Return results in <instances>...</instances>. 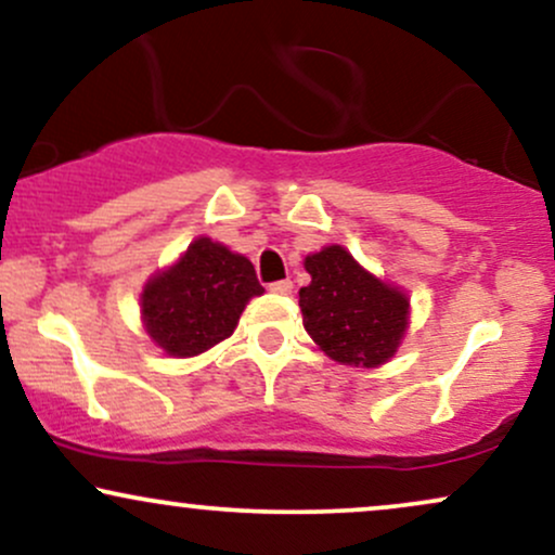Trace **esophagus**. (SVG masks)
Masks as SVG:
<instances>
[{
  "mask_svg": "<svg viewBox=\"0 0 555 555\" xmlns=\"http://www.w3.org/2000/svg\"><path fill=\"white\" fill-rule=\"evenodd\" d=\"M270 291L272 293H280V296H291V293H293V280H275V283H270Z\"/></svg>",
  "mask_w": 555,
  "mask_h": 555,
  "instance_id": "obj_1",
  "label": "esophagus"
}]
</instances>
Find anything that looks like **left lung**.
Listing matches in <instances>:
<instances>
[{
  "mask_svg": "<svg viewBox=\"0 0 555 555\" xmlns=\"http://www.w3.org/2000/svg\"><path fill=\"white\" fill-rule=\"evenodd\" d=\"M311 285L300 288V311L311 339L345 365L375 367L393 358L406 332L409 300L354 262L341 246L306 257Z\"/></svg>",
  "mask_w": 555,
  "mask_h": 555,
  "instance_id": "1",
  "label": "left lung"
}]
</instances>
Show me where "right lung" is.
Masks as SVG:
<instances>
[{
    "mask_svg": "<svg viewBox=\"0 0 555 555\" xmlns=\"http://www.w3.org/2000/svg\"><path fill=\"white\" fill-rule=\"evenodd\" d=\"M262 293L249 259L203 236L180 262L149 280L141 311L146 332L164 352L193 358L231 337L246 300Z\"/></svg>",
    "mask_w": 555,
    "mask_h": 555,
    "instance_id": "1",
    "label": "right lung"
}]
</instances>
